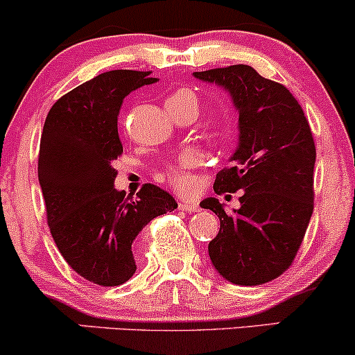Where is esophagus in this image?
Masks as SVG:
<instances>
[{
  "label": "esophagus",
  "instance_id": "obj_1",
  "mask_svg": "<svg viewBox=\"0 0 355 355\" xmlns=\"http://www.w3.org/2000/svg\"><path fill=\"white\" fill-rule=\"evenodd\" d=\"M178 208L180 210H185V211H198V203L195 202H180L178 203Z\"/></svg>",
  "mask_w": 355,
  "mask_h": 355
}]
</instances>
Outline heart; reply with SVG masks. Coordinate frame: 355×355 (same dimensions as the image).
<instances>
[{
  "instance_id": "obj_1",
  "label": "heart",
  "mask_w": 355,
  "mask_h": 355,
  "mask_svg": "<svg viewBox=\"0 0 355 355\" xmlns=\"http://www.w3.org/2000/svg\"><path fill=\"white\" fill-rule=\"evenodd\" d=\"M166 104H180V105H191V107H198V99H196V94L189 91V89H180L172 96L168 97ZM202 162V157H200L198 152L190 150L185 152L180 159L177 160V164L170 166V182L173 183L177 189L180 190H190L193 187V175H191V170L196 168Z\"/></svg>"
}]
</instances>
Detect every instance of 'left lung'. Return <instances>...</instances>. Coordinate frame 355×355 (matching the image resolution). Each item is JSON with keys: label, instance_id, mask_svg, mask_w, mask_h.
<instances>
[{"label": "left lung", "instance_id": "obj_1", "mask_svg": "<svg viewBox=\"0 0 355 355\" xmlns=\"http://www.w3.org/2000/svg\"><path fill=\"white\" fill-rule=\"evenodd\" d=\"M232 97L238 110V145L230 168L216 175V193L243 190L240 208L225 211L218 198L200 207L216 213L220 232L208 254L220 276L238 286H258L288 270L314 210L315 147L301 105L284 85L251 66L193 72Z\"/></svg>", "mask_w": 355, "mask_h": 355}]
</instances>
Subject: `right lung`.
<instances>
[{
    "mask_svg": "<svg viewBox=\"0 0 355 355\" xmlns=\"http://www.w3.org/2000/svg\"><path fill=\"white\" fill-rule=\"evenodd\" d=\"M148 76L102 72L55 102L42 127L37 177L51 234L72 270L101 286L134 276L139 233L178 207L150 183L130 200L114 187V160L122 153L117 115L132 91L159 80Z\"/></svg>",
    "mask_w": 355,
    "mask_h": 355,
    "instance_id": "1",
    "label": "right lung"
}]
</instances>
